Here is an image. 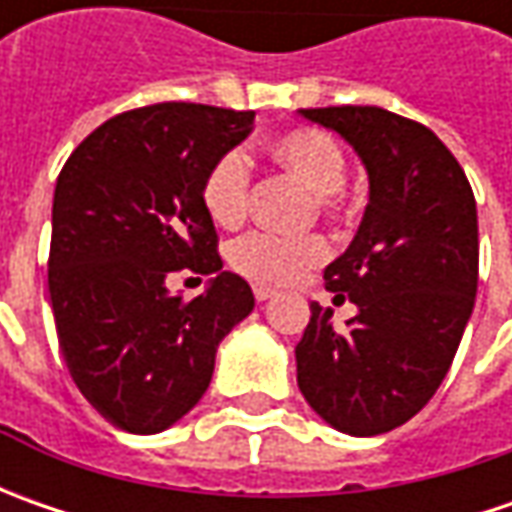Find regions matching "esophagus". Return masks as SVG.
Returning a JSON list of instances; mask_svg holds the SVG:
<instances>
[{"label":"esophagus","instance_id":"obj_1","mask_svg":"<svg viewBox=\"0 0 512 512\" xmlns=\"http://www.w3.org/2000/svg\"><path fill=\"white\" fill-rule=\"evenodd\" d=\"M253 296H256V302H267V299H273V290H270V287L256 285L253 287Z\"/></svg>","mask_w":512,"mask_h":512}]
</instances>
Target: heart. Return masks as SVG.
I'll list each match as a JSON object with an SVG mask.
<instances>
[{
	"label": "heart",
	"mask_w": 512,
	"mask_h": 512,
	"mask_svg": "<svg viewBox=\"0 0 512 512\" xmlns=\"http://www.w3.org/2000/svg\"><path fill=\"white\" fill-rule=\"evenodd\" d=\"M270 156L302 179L313 193L316 205L333 213L342 205V187L347 179V156L342 145L319 128H296L279 133L270 142ZM250 199V159L242 148L225 150L202 179V207L222 227L239 225ZM327 256L322 236L282 239L270 233H245L227 247V262L247 279L265 285H287L302 276L307 267L319 265Z\"/></svg>",
	"instance_id": "b5f03b06"
}]
</instances>
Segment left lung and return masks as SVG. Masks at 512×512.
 Listing matches in <instances>:
<instances>
[{"mask_svg": "<svg viewBox=\"0 0 512 512\" xmlns=\"http://www.w3.org/2000/svg\"><path fill=\"white\" fill-rule=\"evenodd\" d=\"M359 153L370 202L325 287L359 307L347 327L310 305L296 344L307 404L350 436H379L433 399L459 350L479 285L476 199L430 128L373 105L299 110Z\"/></svg>", "mask_w": 512, "mask_h": 512, "instance_id": "obj_1", "label": "left lung"}]
</instances>
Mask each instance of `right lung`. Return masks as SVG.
Listing matches in <instances>:
<instances>
[{"mask_svg":"<svg viewBox=\"0 0 512 512\" xmlns=\"http://www.w3.org/2000/svg\"><path fill=\"white\" fill-rule=\"evenodd\" d=\"M253 110L162 102L108 119L70 153L53 193L48 290L70 376L110 424L162 433L205 396L216 347L253 310L222 270L202 207L213 159L253 130ZM213 275L185 303L167 276Z\"/></svg>","mask_w":512,"mask_h":512,"instance_id":"add662e5","label":"right lung"}]
</instances>
